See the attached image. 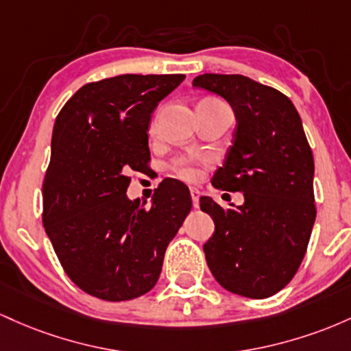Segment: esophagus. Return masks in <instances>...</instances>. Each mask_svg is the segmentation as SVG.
Instances as JSON below:
<instances>
[{"label":"esophagus","mask_w":351,"mask_h":351,"mask_svg":"<svg viewBox=\"0 0 351 351\" xmlns=\"http://www.w3.org/2000/svg\"><path fill=\"white\" fill-rule=\"evenodd\" d=\"M199 195H200L199 189H195V187H191V197H192V204H194V207H195V208L199 207Z\"/></svg>","instance_id":"34e87169"}]
</instances>
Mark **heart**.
Segmentation results:
<instances>
[{
  "label": "heart",
  "instance_id": "obj_1",
  "mask_svg": "<svg viewBox=\"0 0 351 351\" xmlns=\"http://www.w3.org/2000/svg\"><path fill=\"white\" fill-rule=\"evenodd\" d=\"M177 174L186 180H194L197 179V176H199V171H197L194 165L186 162V160H180V162L177 164Z\"/></svg>",
  "mask_w": 351,
  "mask_h": 351
}]
</instances>
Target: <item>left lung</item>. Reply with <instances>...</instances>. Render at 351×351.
Returning <instances> with one entry per match:
<instances>
[{"label":"left lung","mask_w":351,"mask_h":351,"mask_svg":"<svg viewBox=\"0 0 351 351\" xmlns=\"http://www.w3.org/2000/svg\"><path fill=\"white\" fill-rule=\"evenodd\" d=\"M192 86L234 109V139L212 184L243 194L242 206L232 208L200 197L215 223L204 245L207 265L228 292L271 297L297 274L317 217L313 154L302 119L285 94L242 74H200Z\"/></svg>","instance_id":"8db88e82"}]
</instances>
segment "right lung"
<instances>
[{
    "mask_svg": "<svg viewBox=\"0 0 351 351\" xmlns=\"http://www.w3.org/2000/svg\"><path fill=\"white\" fill-rule=\"evenodd\" d=\"M184 80L121 74L89 82L56 117L43 223L71 280L101 300H132L156 285L192 208L179 180H164L147 208L125 194L129 172H144L151 160V114Z\"/></svg>",
    "mask_w": 351,
    "mask_h": 351,
    "instance_id": "right-lung-1",
    "label": "right lung"
}]
</instances>
